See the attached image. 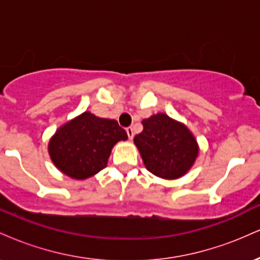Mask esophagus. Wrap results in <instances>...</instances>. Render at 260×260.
I'll return each instance as SVG.
<instances>
[{"label":"esophagus","mask_w":260,"mask_h":260,"mask_svg":"<svg viewBox=\"0 0 260 260\" xmlns=\"http://www.w3.org/2000/svg\"><path fill=\"white\" fill-rule=\"evenodd\" d=\"M126 132H127V136H128V138H129L131 140H132V139H133V137H134L133 128H132V127H128L127 129H126Z\"/></svg>","instance_id":"obj_1"}]
</instances>
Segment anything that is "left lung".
<instances>
[{"label": "left lung", "mask_w": 260, "mask_h": 260, "mask_svg": "<svg viewBox=\"0 0 260 260\" xmlns=\"http://www.w3.org/2000/svg\"><path fill=\"white\" fill-rule=\"evenodd\" d=\"M143 132L134 137L145 168L165 180L186 175L198 156V143L188 128L165 113L142 121Z\"/></svg>", "instance_id": "obj_1"}]
</instances>
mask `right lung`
<instances>
[{"label":"right lung","instance_id":"1","mask_svg":"<svg viewBox=\"0 0 260 260\" xmlns=\"http://www.w3.org/2000/svg\"><path fill=\"white\" fill-rule=\"evenodd\" d=\"M117 121L83 112L56 131L50 139L53 165L74 180H85L106 168L113 145L127 140Z\"/></svg>","mask_w":260,"mask_h":260}]
</instances>
